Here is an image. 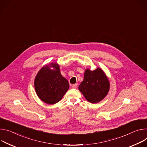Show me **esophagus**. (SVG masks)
I'll return each instance as SVG.
<instances>
[{
    "label": "esophagus",
    "instance_id": "34e87169",
    "mask_svg": "<svg viewBox=\"0 0 147 147\" xmlns=\"http://www.w3.org/2000/svg\"><path fill=\"white\" fill-rule=\"evenodd\" d=\"M71 86H72V88L73 89H76V88H77V85H76V84H74V85H72Z\"/></svg>",
    "mask_w": 147,
    "mask_h": 147
}]
</instances>
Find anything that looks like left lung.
Returning <instances> with one entry per match:
<instances>
[{"mask_svg":"<svg viewBox=\"0 0 147 147\" xmlns=\"http://www.w3.org/2000/svg\"><path fill=\"white\" fill-rule=\"evenodd\" d=\"M78 88L89 102L97 103L107 94L110 89V82L101 68L98 67L94 71L88 68L85 71L84 80Z\"/></svg>","mask_w":147,"mask_h":147,"instance_id":"1","label":"left lung"}]
</instances>
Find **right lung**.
Here are the masks:
<instances>
[{"instance_id":"1","label":"right lung","mask_w":147,"mask_h":147,"mask_svg":"<svg viewBox=\"0 0 147 147\" xmlns=\"http://www.w3.org/2000/svg\"><path fill=\"white\" fill-rule=\"evenodd\" d=\"M34 88L42 102L54 105L61 100L69 85L67 79L61 75L59 65L53 62L45 65L38 72L34 80Z\"/></svg>"}]
</instances>
